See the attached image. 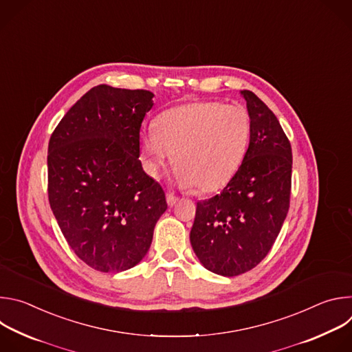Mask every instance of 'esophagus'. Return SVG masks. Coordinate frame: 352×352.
Segmentation results:
<instances>
[{
	"instance_id": "34e87169",
	"label": "esophagus",
	"mask_w": 352,
	"mask_h": 352,
	"mask_svg": "<svg viewBox=\"0 0 352 352\" xmlns=\"http://www.w3.org/2000/svg\"><path fill=\"white\" fill-rule=\"evenodd\" d=\"M166 197H167V205H168V206H174V205L178 202V200H179V197L175 196L174 193H167Z\"/></svg>"
}]
</instances>
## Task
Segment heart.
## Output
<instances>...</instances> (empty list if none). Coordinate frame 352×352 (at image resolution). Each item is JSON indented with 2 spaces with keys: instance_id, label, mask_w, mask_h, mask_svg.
Returning a JSON list of instances; mask_svg holds the SVG:
<instances>
[{
  "instance_id": "heart-1",
  "label": "heart",
  "mask_w": 352,
  "mask_h": 352,
  "mask_svg": "<svg viewBox=\"0 0 352 352\" xmlns=\"http://www.w3.org/2000/svg\"><path fill=\"white\" fill-rule=\"evenodd\" d=\"M249 140L250 118L242 106L190 102L163 111L155 129L142 133L140 147L153 178H159L174 155L177 184L210 193L236 173Z\"/></svg>"
}]
</instances>
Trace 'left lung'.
Segmentation results:
<instances>
[{
  "instance_id": "obj_1",
  "label": "left lung",
  "mask_w": 352,
  "mask_h": 352,
  "mask_svg": "<svg viewBox=\"0 0 352 352\" xmlns=\"http://www.w3.org/2000/svg\"><path fill=\"white\" fill-rule=\"evenodd\" d=\"M250 118V140L235 175L220 195L197 202L190 245L208 270L234 277L259 265L287 217L291 144L272 110L241 90Z\"/></svg>"
}]
</instances>
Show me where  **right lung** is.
<instances>
[{"instance_id": "1", "label": "right lung", "mask_w": 352, "mask_h": 352, "mask_svg": "<svg viewBox=\"0 0 352 352\" xmlns=\"http://www.w3.org/2000/svg\"><path fill=\"white\" fill-rule=\"evenodd\" d=\"M153 97L94 86L50 138V206L71 249L97 272L136 266L167 210L164 190L139 160V131Z\"/></svg>"}]
</instances>
